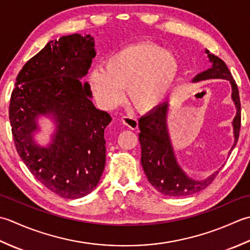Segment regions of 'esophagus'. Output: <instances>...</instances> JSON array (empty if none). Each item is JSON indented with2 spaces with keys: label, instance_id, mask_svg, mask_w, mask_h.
Returning <instances> with one entry per match:
<instances>
[{
  "label": "esophagus",
  "instance_id": "esophagus-1",
  "mask_svg": "<svg viewBox=\"0 0 250 250\" xmlns=\"http://www.w3.org/2000/svg\"><path fill=\"white\" fill-rule=\"evenodd\" d=\"M122 122L125 126L128 127L130 129H137L138 128V121L134 115H124L122 118Z\"/></svg>",
  "mask_w": 250,
  "mask_h": 250
}]
</instances>
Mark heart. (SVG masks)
<instances>
[{
  "mask_svg": "<svg viewBox=\"0 0 250 250\" xmlns=\"http://www.w3.org/2000/svg\"><path fill=\"white\" fill-rule=\"evenodd\" d=\"M178 73V60L169 49L150 42L127 45L111 55L104 68H95L89 81L99 103L112 109L123 103L124 87L139 111L159 106Z\"/></svg>",
  "mask_w": 250,
  "mask_h": 250,
  "instance_id": "b5f03b06",
  "label": "heart"
}]
</instances>
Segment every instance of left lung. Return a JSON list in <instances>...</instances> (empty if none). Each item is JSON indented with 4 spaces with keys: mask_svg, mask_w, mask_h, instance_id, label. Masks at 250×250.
<instances>
[{
    "mask_svg": "<svg viewBox=\"0 0 250 250\" xmlns=\"http://www.w3.org/2000/svg\"><path fill=\"white\" fill-rule=\"evenodd\" d=\"M205 53L210 61L211 67L195 75L192 82L196 83L212 79H222L230 82L232 88L231 98L236 108L235 118L232 122L234 144L229 151V154H231L234 146H236L241 128V103L237 85L227 64L217 56L209 53V50L206 49ZM168 110L169 104L164 103L139 120L141 165L147 181L162 194L175 197L194 194L209 186L218 171L202 180L192 179L186 174L177 161L168 131Z\"/></svg>",
    "mask_w": 250,
    "mask_h": 250,
    "instance_id": "1",
    "label": "left lung"
}]
</instances>
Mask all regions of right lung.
Wrapping results in <instances>:
<instances>
[{
  "label": "right lung",
  "mask_w": 250,
  "mask_h": 250,
  "mask_svg": "<svg viewBox=\"0 0 250 250\" xmlns=\"http://www.w3.org/2000/svg\"><path fill=\"white\" fill-rule=\"evenodd\" d=\"M96 56L89 34L50 41L20 71L9 104V122L20 159L37 179L61 197L93 192L105 165L104 129L112 118L97 109L88 82ZM52 119L51 140H35L38 120Z\"/></svg>",
  "instance_id": "right-lung-1"
}]
</instances>
